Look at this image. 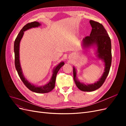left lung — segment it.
Segmentation results:
<instances>
[{
  "instance_id": "1",
  "label": "left lung",
  "mask_w": 126,
  "mask_h": 126,
  "mask_svg": "<svg viewBox=\"0 0 126 126\" xmlns=\"http://www.w3.org/2000/svg\"><path fill=\"white\" fill-rule=\"evenodd\" d=\"M92 30L90 36L86 37L82 40L83 49L96 47V56L98 59L104 63L105 69L101 78L96 82L92 84H85L80 82L77 77V70L73 67L74 79L76 86L83 91H93L98 89L103 85L109 72L111 67L112 55L111 40L103 25L98 22L90 20Z\"/></svg>"
}]
</instances>
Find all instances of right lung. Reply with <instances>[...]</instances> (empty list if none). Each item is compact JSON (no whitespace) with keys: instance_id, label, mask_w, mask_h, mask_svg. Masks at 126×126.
Returning a JSON list of instances; mask_svg holds the SVG:
<instances>
[{"instance_id":"add662e5","label":"right lung","mask_w":126,"mask_h":126,"mask_svg":"<svg viewBox=\"0 0 126 126\" xmlns=\"http://www.w3.org/2000/svg\"><path fill=\"white\" fill-rule=\"evenodd\" d=\"M41 25V24L37 21H33L30 23L26 24L23 28L21 29L19 33L15 40L14 43V52H15V67L17 71L19 76L20 78L21 81L23 82L24 85L28 88L31 91L36 93L43 94L47 93L50 92L55 88V82L56 79V76L58 71L60 69V68L64 65V62H62L60 63L58 65L56 66L52 70V75L51 78L50 80L45 85L41 86H37L36 85H34L32 83L29 82L24 77V75L19 60V45L21 38L23 37L24 32L26 30L31 29L32 28L38 27Z\"/></svg>"}]
</instances>
